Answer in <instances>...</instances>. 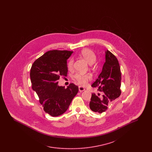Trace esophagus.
<instances>
[{
    "label": "esophagus",
    "mask_w": 152,
    "mask_h": 152,
    "mask_svg": "<svg viewBox=\"0 0 152 152\" xmlns=\"http://www.w3.org/2000/svg\"><path fill=\"white\" fill-rule=\"evenodd\" d=\"M85 88L84 87H81V86H79V90L80 92H83L84 91H85Z\"/></svg>",
    "instance_id": "esophagus-1"
}]
</instances>
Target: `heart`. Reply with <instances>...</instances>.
Listing matches in <instances>:
<instances>
[{
    "mask_svg": "<svg viewBox=\"0 0 152 152\" xmlns=\"http://www.w3.org/2000/svg\"><path fill=\"white\" fill-rule=\"evenodd\" d=\"M81 55L87 60V62L89 64H93L96 59V56L94 52L90 49L86 48L83 50L81 52ZM73 63L74 60L71 58L68 63V67L69 68H72ZM75 78L78 81L80 84L84 86L87 84V81L91 79V76L89 74L82 75L80 73H76L75 75Z\"/></svg>",
    "mask_w": 152,
    "mask_h": 152,
    "instance_id": "b5f03b06",
    "label": "heart"
}]
</instances>
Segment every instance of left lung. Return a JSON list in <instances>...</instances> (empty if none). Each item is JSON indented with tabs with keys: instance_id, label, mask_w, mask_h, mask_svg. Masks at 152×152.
I'll return each mask as SVG.
<instances>
[{
	"instance_id": "8db88e82",
	"label": "left lung",
	"mask_w": 152,
	"mask_h": 152,
	"mask_svg": "<svg viewBox=\"0 0 152 152\" xmlns=\"http://www.w3.org/2000/svg\"><path fill=\"white\" fill-rule=\"evenodd\" d=\"M105 53V61L102 71L92 85L93 88H97L101 94H92L89 102L90 109L99 113L105 112L109 104L121 94V73L118 61L108 50Z\"/></svg>"
}]
</instances>
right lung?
Instances as JSON below:
<instances>
[{
  "instance_id": "add662e5",
  "label": "right lung",
  "mask_w": 152,
  "mask_h": 152,
  "mask_svg": "<svg viewBox=\"0 0 152 152\" xmlns=\"http://www.w3.org/2000/svg\"><path fill=\"white\" fill-rule=\"evenodd\" d=\"M72 53L48 51L35 60L31 68L32 88L37 94L44 110L53 117L65 112L79 91L78 87L73 83L66 88L58 85L60 77L66 76L67 60Z\"/></svg>"
}]
</instances>
